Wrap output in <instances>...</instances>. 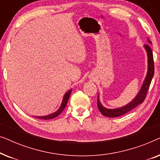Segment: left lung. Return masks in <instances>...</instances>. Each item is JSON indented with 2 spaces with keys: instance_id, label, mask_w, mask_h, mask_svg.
I'll return each mask as SVG.
<instances>
[{
  "instance_id": "left-lung-1",
  "label": "left lung",
  "mask_w": 160,
  "mask_h": 160,
  "mask_svg": "<svg viewBox=\"0 0 160 160\" xmlns=\"http://www.w3.org/2000/svg\"><path fill=\"white\" fill-rule=\"evenodd\" d=\"M149 43H152V42L149 40H148ZM144 48H145L146 52H147V57H148V71L147 74L145 79L143 81V84L141 89H140L138 95L135 96V98L133 99L132 101L127 104L126 106H124L121 107V108H113V109H109L107 108H105L102 106V105L100 102L99 100V95H98V110L100 111V113L105 117H120V116L124 115L127 113L129 111L132 110L135 107H137L139 104H141L142 102L144 101L145 98L147 95L148 88H149L151 82H152L153 76L154 74V59H153V53L151 49L150 46L148 44L144 45Z\"/></svg>"
}]
</instances>
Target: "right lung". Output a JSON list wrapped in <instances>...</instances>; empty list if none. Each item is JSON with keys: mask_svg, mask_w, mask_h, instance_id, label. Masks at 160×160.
<instances>
[{"mask_svg": "<svg viewBox=\"0 0 160 160\" xmlns=\"http://www.w3.org/2000/svg\"><path fill=\"white\" fill-rule=\"evenodd\" d=\"M71 89H70L64 95V97H63V99H62V103H61V106L59 109L57 111H55L54 113H52L51 114H49V115H47V116H43V117H37L38 118V119H53V118H55L58 117V115H60L61 112L64 110V108H65V106H66L67 105V102H68V100L69 99V97H70V95H71Z\"/></svg>", "mask_w": 160, "mask_h": 160, "instance_id": "add662e5", "label": "right lung"}]
</instances>
